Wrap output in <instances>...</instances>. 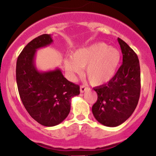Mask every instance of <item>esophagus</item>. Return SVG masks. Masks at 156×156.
Segmentation results:
<instances>
[{
  "mask_svg": "<svg viewBox=\"0 0 156 156\" xmlns=\"http://www.w3.org/2000/svg\"><path fill=\"white\" fill-rule=\"evenodd\" d=\"M87 89H88V87H87V86H85V85L80 86V92H81V93H83L84 92H86V91H87Z\"/></svg>",
  "mask_w": 156,
  "mask_h": 156,
  "instance_id": "esophagus-1",
  "label": "esophagus"
}]
</instances>
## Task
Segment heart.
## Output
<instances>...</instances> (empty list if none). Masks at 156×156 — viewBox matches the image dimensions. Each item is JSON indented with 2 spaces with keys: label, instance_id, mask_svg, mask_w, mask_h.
Instances as JSON below:
<instances>
[{
  "label": "heart",
  "instance_id": "obj_1",
  "mask_svg": "<svg viewBox=\"0 0 156 156\" xmlns=\"http://www.w3.org/2000/svg\"><path fill=\"white\" fill-rule=\"evenodd\" d=\"M120 59V52L117 48L99 42L73 52L71 59L64 61V67L72 78L81 73V68H85L90 83L101 85L114 77Z\"/></svg>",
  "mask_w": 156,
  "mask_h": 156
}]
</instances>
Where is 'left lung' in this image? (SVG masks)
<instances>
[{"label":"left lung","instance_id":"1","mask_svg":"<svg viewBox=\"0 0 156 156\" xmlns=\"http://www.w3.org/2000/svg\"><path fill=\"white\" fill-rule=\"evenodd\" d=\"M122 64L106 84L94 88L98 100L92 106L95 119L102 125L116 127L129 118L136 108L141 91L140 65L136 53L118 38Z\"/></svg>","mask_w":156,"mask_h":156}]
</instances>
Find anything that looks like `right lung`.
<instances>
[{"label": "right lung", "instance_id": "add662e5", "mask_svg": "<svg viewBox=\"0 0 156 156\" xmlns=\"http://www.w3.org/2000/svg\"><path fill=\"white\" fill-rule=\"evenodd\" d=\"M53 42L50 34L36 37L23 48L16 65V80L20 97L30 116L44 126L58 125L70 112L73 97L80 94V87L66 79L56 69L39 72L34 64L37 50Z\"/></svg>", "mask_w": 156, "mask_h": 156}]
</instances>
